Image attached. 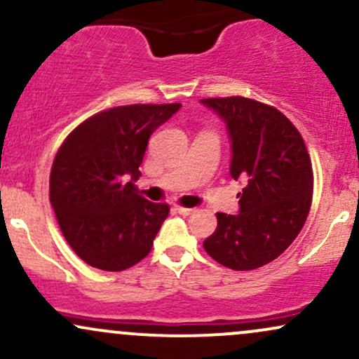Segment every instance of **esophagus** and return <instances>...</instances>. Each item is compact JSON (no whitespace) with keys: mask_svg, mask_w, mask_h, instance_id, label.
Here are the masks:
<instances>
[{"mask_svg":"<svg viewBox=\"0 0 359 359\" xmlns=\"http://www.w3.org/2000/svg\"><path fill=\"white\" fill-rule=\"evenodd\" d=\"M174 209H175V211L179 212V214H182V216H189V214L194 212L192 208H182V205H175Z\"/></svg>","mask_w":359,"mask_h":359,"instance_id":"1","label":"esophagus"}]
</instances>
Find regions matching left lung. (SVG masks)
Returning <instances> with one entry per match:
<instances>
[{"label": "left lung", "mask_w": 359, "mask_h": 359, "mask_svg": "<svg viewBox=\"0 0 359 359\" xmlns=\"http://www.w3.org/2000/svg\"><path fill=\"white\" fill-rule=\"evenodd\" d=\"M226 125L229 174L243 180L240 212H217L204 241L211 258L231 270H255L285 251L307 219L312 165L306 143L285 114L248 97L201 100Z\"/></svg>", "instance_id": "left-lung-1"}]
</instances>
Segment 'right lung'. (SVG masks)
Segmentation results:
<instances>
[{"label": "right lung", "mask_w": 359, "mask_h": 359, "mask_svg": "<svg viewBox=\"0 0 359 359\" xmlns=\"http://www.w3.org/2000/svg\"><path fill=\"white\" fill-rule=\"evenodd\" d=\"M131 104L94 114L69 135L50 170V204L77 257L94 269L121 271L150 253L167 204L138 196L148 138L180 109Z\"/></svg>", "instance_id": "right-lung-1"}]
</instances>
